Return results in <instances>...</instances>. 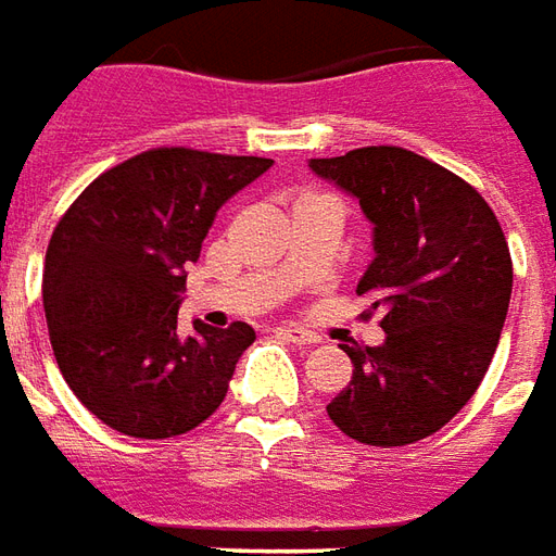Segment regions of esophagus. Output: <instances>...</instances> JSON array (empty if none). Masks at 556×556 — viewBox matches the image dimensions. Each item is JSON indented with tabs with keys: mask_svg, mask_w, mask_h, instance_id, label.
Instances as JSON below:
<instances>
[{
	"mask_svg": "<svg viewBox=\"0 0 556 556\" xmlns=\"http://www.w3.org/2000/svg\"><path fill=\"white\" fill-rule=\"evenodd\" d=\"M281 338L287 341H293V344H317L320 341V334L308 332V329H299V326H285V329H278Z\"/></svg>",
	"mask_w": 556,
	"mask_h": 556,
	"instance_id": "esophagus-1",
	"label": "esophagus"
}]
</instances>
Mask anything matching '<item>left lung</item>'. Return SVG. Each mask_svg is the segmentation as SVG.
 <instances>
[{
  "label": "left lung",
  "instance_id": "obj_1",
  "mask_svg": "<svg viewBox=\"0 0 556 556\" xmlns=\"http://www.w3.org/2000/svg\"><path fill=\"white\" fill-rule=\"evenodd\" d=\"M311 170L359 200L374 260L356 293L371 299L380 348L344 344L353 377L326 407L365 446L425 440L473 397L497 350L511 257L473 185L401 146H362Z\"/></svg>",
  "mask_w": 556,
  "mask_h": 556
}]
</instances>
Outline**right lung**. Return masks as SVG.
<instances>
[{
	"instance_id": "obj_1",
	"label": "right lung",
	"mask_w": 556,
	"mask_h": 556,
	"mask_svg": "<svg viewBox=\"0 0 556 556\" xmlns=\"http://www.w3.org/2000/svg\"><path fill=\"white\" fill-rule=\"evenodd\" d=\"M271 159L161 146L101 173L59 218L45 257V314L59 371L113 431L164 440L222 407L248 323L179 332L185 266L215 212Z\"/></svg>"
}]
</instances>
